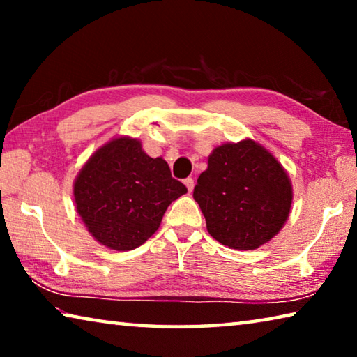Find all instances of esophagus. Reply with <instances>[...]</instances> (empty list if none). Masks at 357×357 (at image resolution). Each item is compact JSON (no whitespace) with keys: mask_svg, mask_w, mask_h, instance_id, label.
Segmentation results:
<instances>
[{"mask_svg":"<svg viewBox=\"0 0 357 357\" xmlns=\"http://www.w3.org/2000/svg\"><path fill=\"white\" fill-rule=\"evenodd\" d=\"M184 184L187 187V190L192 192L193 190V185H195V181H193L192 178H187V179H184Z\"/></svg>","mask_w":357,"mask_h":357,"instance_id":"1","label":"esophagus"}]
</instances>
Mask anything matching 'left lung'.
Instances as JSON below:
<instances>
[{
    "mask_svg": "<svg viewBox=\"0 0 357 357\" xmlns=\"http://www.w3.org/2000/svg\"><path fill=\"white\" fill-rule=\"evenodd\" d=\"M193 198L208 233L229 249L255 250L279 234L293 203V185L275 155L244 138L213 149Z\"/></svg>",
    "mask_w": 357,
    "mask_h": 357,
    "instance_id": "1",
    "label": "left lung"
}]
</instances>
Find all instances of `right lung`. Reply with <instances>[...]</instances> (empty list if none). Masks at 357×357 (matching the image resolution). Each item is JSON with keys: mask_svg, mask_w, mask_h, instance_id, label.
<instances>
[{"mask_svg": "<svg viewBox=\"0 0 357 357\" xmlns=\"http://www.w3.org/2000/svg\"><path fill=\"white\" fill-rule=\"evenodd\" d=\"M74 203L88 233L110 250L140 247L160 227L170 203L187 193L162 157H149L138 138L102 144L75 176Z\"/></svg>", "mask_w": 357, "mask_h": 357, "instance_id": "add662e5", "label": "right lung"}]
</instances>
